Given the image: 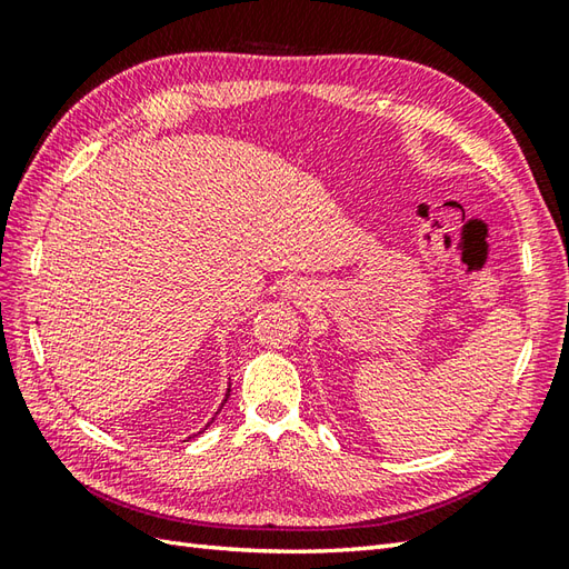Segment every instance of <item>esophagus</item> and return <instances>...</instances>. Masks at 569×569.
<instances>
[{
  "instance_id": "1",
  "label": "esophagus",
  "mask_w": 569,
  "mask_h": 569,
  "mask_svg": "<svg viewBox=\"0 0 569 569\" xmlns=\"http://www.w3.org/2000/svg\"><path fill=\"white\" fill-rule=\"evenodd\" d=\"M308 288L300 283V281H288L286 286H283V296L286 298H293V300H306L308 298Z\"/></svg>"
}]
</instances>
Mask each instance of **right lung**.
I'll return each mask as SVG.
<instances>
[{
  "label": "right lung",
  "mask_w": 569,
  "mask_h": 569,
  "mask_svg": "<svg viewBox=\"0 0 569 569\" xmlns=\"http://www.w3.org/2000/svg\"><path fill=\"white\" fill-rule=\"evenodd\" d=\"M227 398H229V389H227V393H224V401H227ZM224 401H222V406H224ZM222 406H220V408H222ZM204 428H208V426H204Z\"/></svg>",
  "instance_id": "right-lung-1"
}]
</instances>
